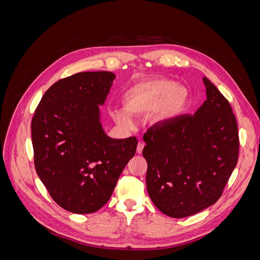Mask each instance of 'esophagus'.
<instances>
[{
	"instance_id": "1",
	"label": "esophagus",
	"mask_w": 260,
	"mask_h": 260,
	"mask_svg": "<svg viewBox=\"0 0 260 260\" xmlns=\"http://www.w3.org/2000/svg\"><path fill=\"white\" fill-rule=\"evenodd\" d=\"M145 146V143L143 142V141H140L139 144H138V147H137V153L138 154H141L143 152V148Z\"/></svg>"
}]
</instances>
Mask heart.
Segmentation results:
<instances>
[{"label":"heart","instance_id":"1","mask_svg":"<svg viewBox=\"0 0 260 260\" xmlns=\"http://www.w3.org/2000/svg\"><path fill=\"white\" fill-rule=\"evenodd\" d=\"M123 102L125 109L132 115H143L155 109L152 121L162 124L183 113L188 102V92L184 86L171 80L153 79L133 85L125 92ZM127 113L118 112L117 119L123 124H131L132 120Z\"/></svg>","mask_w":260,"mask_h":260}]
</instances>
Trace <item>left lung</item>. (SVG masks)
I'll list each match as a JSON object with an SVG mask.
<instances>
[{"instance_id": "left-lung-1", "label": "left lung", "mask_w": 260, "mask_h": 260, "mask_svg": "<svg viewBox=\"0 0 260 260\" xmlns=\"http://www.w3.org/2000/svg\"><path fill=\"white\" fill-rule=\"evenodd\" d=\"M204 83L207 100L194 115H180L143 137L147 192L172 218L214 205L238 164L237 118L229 101L205 77Z\"/></svg>"}]
</instances>
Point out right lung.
Returning a JSON list of instances; mask_svg holds the SVG:
<instances>
[{"instance_id": "obj_1", "label": "right lung", "mask_w": 260, "mask_h": 260, "mask_svg": "<svg viewBox=\"0 0 260 260\" xmlns=\"http://www.w3.org/2000/svg\"><path fill=\"white\" fill-rule=\"evenodd\" d=\"M115 75L85 72L55 82L31 121L36 171L51 198L75 214H91L111 199L138 140L112 139L100 122V108Z\"/></svg>"}]
</instances>
